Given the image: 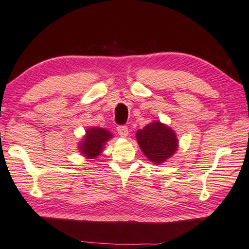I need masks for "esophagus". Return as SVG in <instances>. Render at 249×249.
<instances>
[{"instance_id":"obj_1","label":"esophagus","mask_w":249,"mask_h":249,"mask_svg":"<svg viewBox=\"0 0 249 249\" xmlns=\"http://www.w3.org/2000/svg\"><path fill=\"white\" fill-rule=\"evenodd\" d=\"M117 131H118V134H119V136L122 137V138L128 137V134H129L127 125H118Z\"/></svg>"}]
</instances>
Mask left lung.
<instances>
[{"label":"left lung","mask_w":249,"mask_h":249,"mask_svg":"<svg viewBox=\"0 0 249 249\" xmlns=\"http://www.w3.org/2000/svg\"><path fill=\"white\" fill-rule=\"evenodd\" d=\"M139 145L145 156L155 164L163 163L177 150L175 132L160 121H154L137 132Z\"/></svg>","instance_id":"8db88e82"}]
</instances>
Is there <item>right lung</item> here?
Instances as JSON below:
<instances>
[{"mask_svg": "<svg viewBox=\"0 0 249 249\" xmlns=\"http://www.w3.org/2000/svg\"><path fill=\"white\" fill-rule=\"evenodd\" d=\"M112 134L102 128H91L86 131L85 140L81 143L80 150L87 158L94 159L102 153L105 142L108 141Z\"/></svg>", "mask_w": 249, "mask_h": 249, "instance_id": "right-lung-1", "label": "right lung"}]
</instances>
